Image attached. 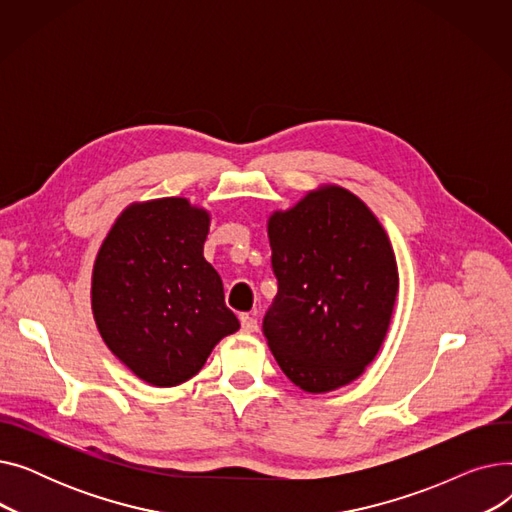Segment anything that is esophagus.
<instances>
[{"instance_id": "1", "label": "esophagus", "mask_w": 512, "mask_h": 512, "mask_svg": "<svg viewBox=\"0 0 512 512\" xmlns=\"http://www.w3.org/2000/svg\"><path fill=\"white\" fill-rule=\"evenodd\" d=\"M240 328H242V332H245V334L257 332V319L253 315H249V313L240 315Z\"/></svg>"}]
</instances>
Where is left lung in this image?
I'll return each instance as SVG.
<instances>
[{"label":"left lung","mask_w":512,"mask_h":512,"mask_svg":"<svg viewBox=\"0 0 512 512\" xmlns=\"http://www.w3.org/2000/svg\"><path fill=\"white\" fill-rule=\"evenodd\" d=\"M278 294L263 334L286 378L311 394L355 382L378 357L398 294L390 238L338 184L267 220Z\"/></svg>","instance_id":"8db88e82"}]
</instances>
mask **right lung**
Masks as SVG:
<instances>
[{
  "instance_id": "1",
  "label": "right lung",
  "mask_w": 512,
  "mask_h": 512,
  "mask_svg": "<svg viewBox=\"0 0 512 512\" xmlns=\"http://www.w3.org/2000/svg\"><path fill=\"white\" fill-rule=\"evenodd\" d=\"M211 213L184 197L128 205L93 263L91 309L107 348L139 380L172 388L240 324L203 257Z\"/></svg>"
}]
</instances>
